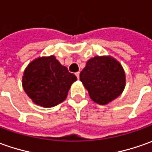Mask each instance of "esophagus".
Returning <instances> with one entry per match:
<instances>
[{
	"label": "esophagus",
	"instance_id": "34e87169",
	"mask_svg": "<svg viewBox=\"0 0 152 152\" xmlns=\"http://www.w3.org/2000/svg\"><path fill=\"white\" fill-rule=\"evenodd\" d=\"M76 77H77V79H79V77H80V72H79V71H78V72H76Z\"/></svg>",
	"mask_w": 152,
	"mask_h": 152
}]
</instances>
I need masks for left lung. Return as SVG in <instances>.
<instances>
[{"mask_svg":"<svg viewBox=\"0 0 152 152\" xmlns=\"http://www.w3.org/2000/svg\"><path fill=\"white\" fill-rule=\"evenodd\" d=\"M80 80L93 102L107 104L123 92L126 84L123 66L110 55L95 56L87 60Z\"/></svg>","mask_w":152,"mask_h":152,"instance_id":"1","label":"left lung"}]
</instances>
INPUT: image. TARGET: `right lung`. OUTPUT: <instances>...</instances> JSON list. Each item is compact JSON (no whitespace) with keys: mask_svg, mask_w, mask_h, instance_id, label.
Here are the masks:
<instances>
[{"mask_svg":"<svg viewBox=\"0 0 152 152\" xmlns=\"http://www.w3.org/2000/svg\"><path fill=\"white\" fill-rule=\"evenodd\" d=\"M76 76L56 60L55 55L38 57L26 67L23 76L24 92L33 102L52 107L66 100Z\"/></svg>","mask_w":152,"mask_h":152,"instance_id":"right-lung-1","label":"right lung"}]
</instances>
